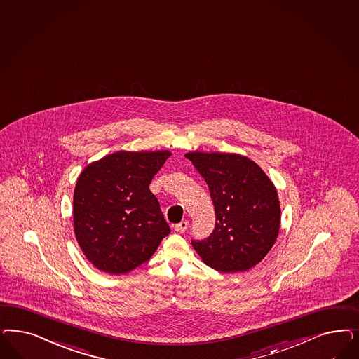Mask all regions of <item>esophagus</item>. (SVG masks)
I'll use <instances>...</instances> for the list:
<instances>
[{"label":"esophagus","mask_w":359,"mask_h":359,"mask_svg":"<svg viewBox=\"0 0 359 359\" xmlns=\"http://www.w3.org/2000/svg\"><path fill=\"white\" fill-rule=\"evenodd\" d=\"M187 227H189V222H187V220H182L181 223L175 224L174 230L177 232H185L186 230H187Z\"/></svg>","instance_id":"obj_1"}]
</instances>
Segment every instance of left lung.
<instances>
[{
	"label": "left lung",
	"mask_w": 359,
	"mask_h": 359,
	"mask_svg": "<svg viewBox=\"0 0 359 359\" xmlns=\"http://www.w3.org/2000/svg\"><path fill=\"white\" fill-rule=\"evenodd\" d=\"M205 178L215 208V229L193 247L206 266L219 272H244L273 247L280 229V202L273 182L248 157L236 153L189 151Z\"/></svg>",
	"instance_id": "8db88e82"
}]
</instances>
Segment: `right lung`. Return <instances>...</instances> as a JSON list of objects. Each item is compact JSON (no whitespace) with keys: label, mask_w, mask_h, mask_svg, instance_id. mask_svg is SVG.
Instances as JSON below:
<instances>
[{"label":"right lung","mask_w":359,"mask_h":359,"mask_svg":"<svg viewBox=\"0 0 359 359\" xmlns=\"http://www.w3.org/2000/svg\"><path fill=\"white\" fill-rule=\"evenodd\" d=\"M168 151L108 154L81 172L74 191V231L99 271L121 275L156 252L170 227L149 190Z\"/></svg>","instance_id":"obj_1"}]
</instances>
